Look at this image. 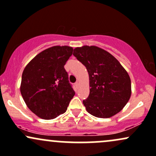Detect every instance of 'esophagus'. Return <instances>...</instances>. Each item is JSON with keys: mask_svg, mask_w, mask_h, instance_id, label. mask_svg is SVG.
<instances>
[{"mask_svg": "<svg viewBox=\"0 0 156 156\" xmlns=\"http://www.w3.org/2000/svg\"><path fill=\"white\" fill-rule=\"evenodd\" d=\"M74 86H75V89H77V88H78V87H79V83H78V82H76V83L74 84Z\"/></svg>", "mask_w": 156, "mask_h": 156, "instance_id": "34e87169", "label": "esophagus"}]
</instances>
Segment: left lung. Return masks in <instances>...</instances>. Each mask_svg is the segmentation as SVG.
I'll return each mask as SVG.
<instances>
[{"label":"left lung","mask_w":156,"mask_h":156,"mask_svg":"<svg viewBox=\"0 0 156 156\" xmlns=\"http://www.w3.org/2000/svg\"><path fill=\"white\" fill-rule=\"evenodd\" d=\"M73 55L86 68L90 94L83 100L86 111L98 118L119 113L131 96L130 76L111 54L95 45L76 47Z\"/></svg>","instance_id":"1"}]
</instances>
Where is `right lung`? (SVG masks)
<instances>
[{
  "label": "right lung",
  "instance_id": "add662e5",
  "mask_svg": "<svg viewBox=\"0 0 156 156\" xmlns=\"http://www.w3.org/2000/svg\"><path fill=\"white\" fill-rule=\"evenodd\" d=\"M72 52L68 45L50 47L36 55L23 71V99L39 118L53 119L65 113L74 96L64 69Z\"/></svg>",
  "mask_w": 156,
  "mask_h": 156
}]
</instances>
